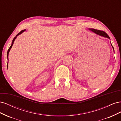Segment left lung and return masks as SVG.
<instances>
[{"label": "left lung", "instance_id": "left-lung-1", "mask_svg": "<svg viewBox=\"0 0 121 121\" xmlns=\"http://www.w3.org/2000/svg\"><path fill=\"white\" fill-rule=\"evenodd\" d=\"M89 30H90L91 32H92L93 33H94L95 34H96V35H98L99 36H100L101 37H104L105 38H108L109 39H110V38L108 36V35L104 31H100V30H96V29H89ZM111 44L113 50V52L115 53V51H114V48H113V47L112 44V43L111 42Z\"/></svg>", "mask_w": 121, "mask_h": 121}]
</instances>
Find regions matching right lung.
Masks as SVG:
<instances>
[{
    "label": "right lung",
    "instance_id": "1",
    "mask_svg": "<svg viewBox=\"0 0 121 121\" xmlns=\"http://www.w3.org/2000/svg\"><path fill=\"white\" fill-rule=\"evenodd\" d=\"M26 31V30H22V31H21L19 34H17L16 36V37H14L13 39V41H12V45H10V46L9 47V49H8V52H7V57H8V63H9V52H10V49L12 48V46H13V42H14V40H16V39L17 38V36H19V35H20V34H21L22 33H23L24 32V31Z\"/></svg>",
    "mask_w": 121,
    "mask_h": 121
}]
</instances>
